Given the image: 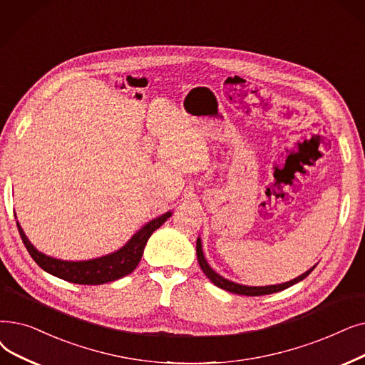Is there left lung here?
Segmentation results:
<instances>
[{"mask_svg":"<svg viewBox=\"0 0 365 365\" xmlns=\"http://www.w3.org/2000/svg\"><path fill=\"white\" fill-rule=\"evenodd\" d=\"M197 258H198V264L201 267L202 273L207 276L212 283H215L217 288L220 289H225L228 292H234V294H239V295H250V297H257V295H268V294H274V292H279V291H283L287 289L289 287H292V284L301 282L303 279H306L313 268L316 265H313L310 270H307L306 273L299 274L298 277L289 280V282H284V283H277V284H267V287H247V284H240V283H235L232 280H228L225 277H222L220 274H217L213 268L209 265V262L205 261L204 258V253H202V245H201V239L198 237L197 239Z\"/></svg>","mask_w":365,"mask_h":365,"instance_id":"left-lung-1","label":"left lung"}]
</instances>
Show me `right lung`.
Wrapping results in <instances>:
<instances>
[{"instance_id": "1", "label": "right lung", "mask_w": 365, "mask_h": 365, "mask_svg": "<svg viewBox=\"0 0 365 365\" xmlns=\"http://www.w3.org/2000/svg\"><path fill=\"white\" fill-rule=\"evenodd\" d=\"M171 215V212H167L149 220L148 224L141 227L120 249L108 253V255L86 261H66L46 255V253L40 252L28 240V237L25 235L19 222H16V224H18L22 242L26 250L29 252L31 258H33L44 272L71 283L103 284L107 282L118 280L134 272V268L138 265L141 259V255H143V250L149 237L155 230L160 228Z\"/></svg>"}]
</instances>
